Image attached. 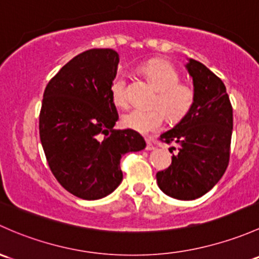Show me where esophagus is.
Instances as JSON below:
<instances>
[{
	"label": "esophagus",
	"mask_w": 259,
	"mask_h": 259,
	"mask_svg": "<svg viewBox=\"0 0 259 259\" xmlns=\"http://www.w3.org/2000/svg\"><path fill=\"white\" fill-rule=\"evenodd\" d=\"M154 149H156L154 143H152L150 139H146V150H154Z\"/></svg>",
	"instance_id": "34e87169"
}]
</instances>
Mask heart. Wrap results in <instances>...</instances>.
Masks as SVG:
<instances>
[{
	"label": "heart",
	"instance_id": "b5f03b06",
	"mask_svg": "<svg viewBox=\"0 0 259 259\" xmlns=\"http://www.w3.org/2000/svg\"><path fill=\"white\" fill-rule=\"evenodd\" d=\"M140 73L156 89L150 110L135 109L122 116V124L129 129L149 134L162 127L166 118L172 124L184 120L195 108L197 93L191 84L182 83L181 75L174 65L164 61H151L140 67ZM111 102L119 108L127 105L126 80L116 74L110 83Z\"/></svg>",
	"mask_w": 259,
	"mask_h": 259
}]
</instances>
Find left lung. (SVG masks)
Returning a JSON list of instances; mask_svg holds the SVG:
<instances>
[{
    "instance_id": "obj_1",
    "label": "left lung",
    "mask_w": 259,
    "mask_h": 259,
    "mask_svg": "<svg viewBox=\"0 0 259 259\" xmlns=\"http://www.w3.org/2000/svg\"><path fill=\"white\" fill-rule=\"evenodd\" d=\"M197 93L195 108L174 129L160 135L170 145L171 165L156 174L161 191L178 200H195L208 192L230 161L233 110L223 81L206 65H186Z\"/></svg>"
}]
</instances>
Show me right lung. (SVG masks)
Listing matches in <instances>:
<instances>
[{
  "instance_id": "1",
  "label": "right lung",
  "mask_w": 259,
  "mask_h": 259,
  "mask_svg": "<svg viewBox=\"0 0 259 259\" xmlns=\"http://www.w3.org/2000/svg\"><path fill=\"white\" fill-rule=\"evenodd\" d=\"M119 56L109 48L78 54L48 81L39 113V138L57 181L77 197L98 200L120 185V159L145 149L132 129H114L110 98Z\"/></svg>"
}]
</instances>
